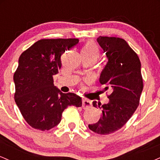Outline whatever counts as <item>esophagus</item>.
<instances>
[{"instance_id":"esophagus-1","label":"esophagus","mask_w":160,"mask_h":160,"mask_svg":"<svg viewBox=\"0 0 160 160\" xmlns=\"http://www.w3.org/2000/svg\"><path fill=\"white\" fill-rule=\"evenodd\" d=\"M82 107L84 109H88V108L92 107V102L89 101V99L83 98L82 100Z\"/></svg>"}]
</instances>
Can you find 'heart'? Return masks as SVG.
<instances>
[{
	"mask_svg": "<svg viewBox=\"0 0 160 160\" xmlns=\"http://www.w3.org/2000/svg\"><path fill=\"white\" fill-rule=\"evenodd\" d=\"M81 54L94 57L97 59L98 58L99 55H100V50H99L98 46L95 44L94 42L89 41L86 43V44L82 48Z\"/></svg>",
	"mask_w": 160,
	"mask_h": 160,
	"instance_id": "heart-1",
	"label": "heart"
}]
</instances>
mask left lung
Returning a JSON list of instances; mask_svg holds the SVG:
<instances>
[{
	"label": "left lung",
	"mask_w": 160,
	"mask_h": 160,
	"mask_svg": "<svg viewBox=\"0 0 160 160\" xmlns=\"http://www.w3.org/2000/svg\"><path fill=\"white\" fill-rule=\"evenodd\" d=\"M97 42L105 52L108 62L101 72L99 82L110 92L107 104L93 106L102 109V117L89 129L108 135L121 128L131 118L139 104L143 90L141 62L126 40L114 37H98Z\"/></svg>",
	"instance_id": "left-lung-1"
}]
</instances>
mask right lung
I'll return each instance as SVG.
<instances>
[{"label": "right lung", "instance_id": "add662e5", "mask_svg": "<svg viewBox=\"0 0 160 160\" xmlns=\"http://www.w3.org/2000/svg\"><path fill=\"white\" fill-rule=\"evenodd\" d=\"M78 39H42L22 53L13 76L15 102L25 121L36 129L49 130L60 122L68 106L81 107L82 98L63 93L53 83L61 69V56Z\"/></svg>", "mask_w": 160, "mask_h": 160}]
</instances>
